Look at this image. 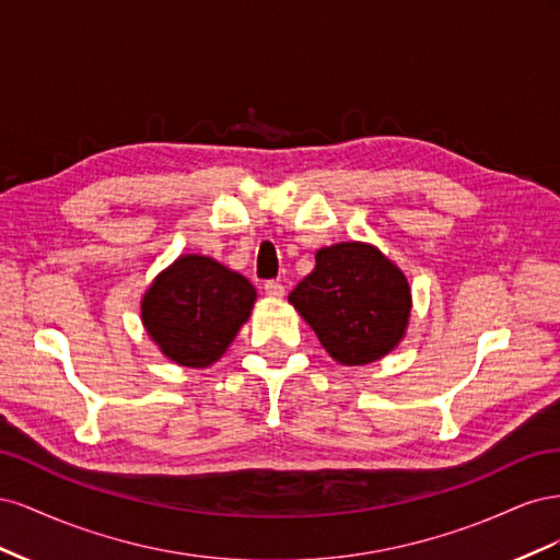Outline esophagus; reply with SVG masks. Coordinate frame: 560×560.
I'll return each instance as SVG.
<instances>
[{"mask_svg": "<svg viewBox=\"0 0 560 560\" xmlns=\"http://www.w3.org/2000/svg\"><path fill=\"white\" fill-rule=\"evenodd\" d=\"M264 290L268 296H284V284L280 280H268L264 284Z\"/></svg>", "mask_w": 560, "mask_h": 560, "instance_id": "obj_1", "label": "esophagus"}]
</instances>
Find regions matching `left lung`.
Returning a JSON list of instances; mask_svg holds the SVG:
<instances>
[{
    "instance_id": "left-lung-1",
    "label": "left lung",
    "mask_w": 560,
    "mask_h": 560,
    "mask_svg": "<svg viewBox=\"0 0 560 560\" xmlns=\"http://www.w3.org/2000/svg\"><path fill=\"white\" fill-rule=\"evenodd\" d=\"M336 362L381 360L409 325L411 290L397 266L362 243H338L315 254V270L290 294Z\"/></svg>"
}]
</instances>
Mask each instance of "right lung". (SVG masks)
Wrapping results in <instances>:
<instances>
[{
  "mask_svg": "<svg viewBox=\"0 0 560 560\" xmlns=\"http://www.w3.org/2000/svg\"><path fill=\"white\" fill-rule=\"evenodd\" d=\"M254 299L247 278L210 257L186 254L149 287L142 322L165 358L200 369L226 352Z\"/></svg>",
  "mask_w": 560,
  "mask_h": 560,
  "instance_id": "obj_1",
  "label": "right lung"
}]
</instances>
